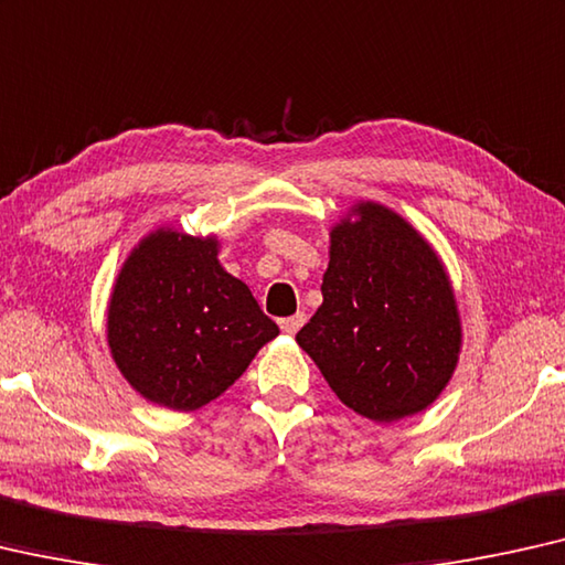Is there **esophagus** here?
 Returning a JSON list of instances; mask_svg holds the SVG:
<instances>
[{
    "label": "esophagus",
    "mask_w": 565,
    "mask_h": 565,
    "mask_svg": "<svg viewBox=\"0 0 565 565\" xmlns=\"http://www.w3.org/2000/svg\"><path fill=\"white\" fill-rule=\"evenodd\" d=\"M307 322V315L305 311H299V315H294V317H286V319H281V332L284 334H297L299 332V327Z\"/></svg>",
    "instance_id": "1"
}]
</instances>
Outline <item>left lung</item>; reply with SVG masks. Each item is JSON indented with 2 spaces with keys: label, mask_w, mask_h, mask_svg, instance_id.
<instances>
[{
  "label": "left lung",
  "mask_w": 565,
  "mask_h": 565,
  "mask_svg": "<svg viewBox=\"0 0 565 565\" xmlns=\"http://www.w3.org/2000/svg\"><path fill=\"white\" fill-rule=\"evenodd\" d=\"M297 344L355 414L393 424L426 411L461 355L459 305L441 256L393 207L352 202L330 228L322 305Z\"/></svg>",
  "instance_id": "8db88e82"
}]
</instances>
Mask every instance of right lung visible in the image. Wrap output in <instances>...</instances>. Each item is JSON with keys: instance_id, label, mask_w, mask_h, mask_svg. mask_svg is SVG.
I'll return each mask as SVG.
<instances>
[{"instance_id": "obj_1", "label": "right lung", "mask_w": 565, "mask_h": 565, "mask_svg": "<svg viewBox=\"0 0 565 565\" xmlns=\"http://www.w3.org/2000/svg\"><path fill=\"white\" fill-rule=\"evenodd\" d=\"M217 254L215 233L157 225L116 274L106 307L108 352L124 381L154 406L202 408L279 334Z\"/></svg>"}]
</instances>
